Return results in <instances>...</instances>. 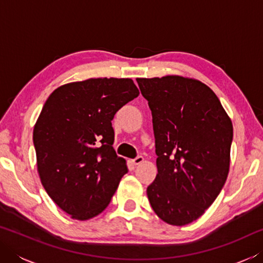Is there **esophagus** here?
<instances>
[{
	"mask_svg": "<svg viewBox=\"0 0 263 263\" xmlns=\"http://www.w3.org/2000/svg\"><path fill=\"white\" fill-rule=\"evenodd\" d=\"M132 162L135 166H137V164H140L141 162H144V157H141V155H138V157H136L135 159L132 160Z\"/></svg>",
	"mask_w": 263,
	"mask_h": 263,
	"instance_id": "34e87169",
	"label": "esophagus"
}]
</instances>
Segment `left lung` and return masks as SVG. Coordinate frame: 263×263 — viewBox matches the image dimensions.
<instances>
[{
    "instance_id": "left-lung-1",
    "label": "left lung",
    "mask_w": 263,
    "mask_h": 263,
    "mask_svg": "<svg viewBox=\"0 0 263 263\" xmlns=\"http://www.w3.org/2000/svg\"><path fill=\"white\" fill-rule=\"evenodd\" d=\"M137 82L152 111L158 155L148 201L163 221L186 225L215 202L228 179L232 122L197 80L168 75Z\"/></svg>"
}]
</instances>
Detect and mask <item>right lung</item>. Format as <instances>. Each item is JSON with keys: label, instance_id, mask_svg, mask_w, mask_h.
<instances>
[{"label": "right lung", "instance_id": "add662e5", "mask_svg": "<svg viewBox=\"0 0 263 263\" xmlns=\"http://www.w3.org/2000/svg\"><path fill=\"white\" fill-rule=\"evenodd\" d=\"M139 95L131 79L72 82L48 97L33 128L41 181L58 206L87 220L109 205L126 161L112 147L117 111Z\"/></svg>", "mask_w": 263, "mask_h": 263}]
</instances>
